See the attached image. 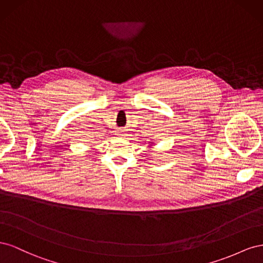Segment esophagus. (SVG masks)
Here are the masks:
<instances>
[{
	"instance_id": "1",
	"label": "esophagus",
	"mask_w": 263,
	"mask_h": 263,
	"mask_svg": "<svg viewBox=\"0 0 263 263\" xmlns=\"http://www.w3.org/2000/svg\"><path fill=\"white\" fill-rule=\"evenodd\" d=\"M123 133H124V130H118V135H119V136H123Z\"/></svg>"
}]
</instances>
